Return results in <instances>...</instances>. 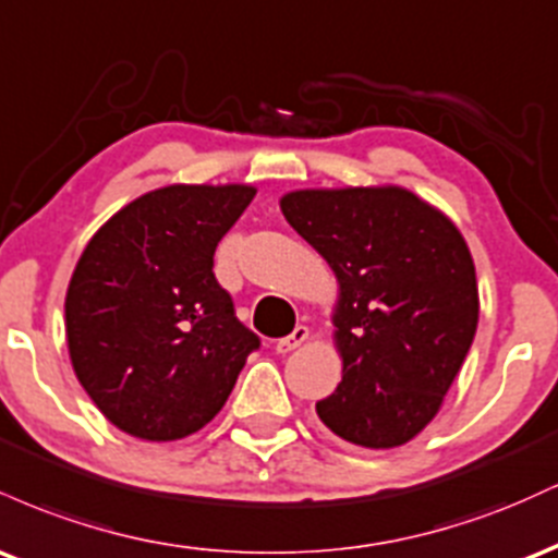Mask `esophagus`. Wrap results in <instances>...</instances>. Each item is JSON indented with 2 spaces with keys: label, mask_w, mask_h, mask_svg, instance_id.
Segmentation results:
<instances>
[{
  "label": "esophagus",
  "mask_w": 558,
  "mask_h": 558,
  "mask_svg": "<svg viewBox=\"0 0 558 558\" xmlns=\"http://www.w3.org/2000/svg\"><path fill=\"white\" fill-rule=\"evenodd\" d=\"M306 338H310V328H306V325H296V328H293L291 336L280 338V341L275 343V349H278V354H288V351L299 349V345L304 343Z\"/></svg>",
  "instance_id": "esophagus-1"
}]
</instances>
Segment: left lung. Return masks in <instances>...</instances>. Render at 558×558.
Wrapping results in <instances>:
<instances>
[{"mask_svg":"<svg viewBox=\"0 0 558 558\" xmlns=\"http://www.w3.org/2000/svg\"><path fill=\"white\" fill-rule=\"evenodd\" d=\"M280 209L338 280L332 341L343 375L317 401L319 420L362 448L409 444L444 407L477 330L464 235L401 185L299 189Z\"/></svg>","mask_w":558,"mask_h":558,"instance_id":"8db88e82","label":"left lung"}]
</instances>
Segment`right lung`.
I'll list each match as a JSON object with an SVG mask.
<instances>
[{
  "label": "right lung",
  "instance_id": "1",
  "mask_svg": "<svg viewBox=\"0 0 558 558\" xmlns=\"http://www.w3.org/2000/svg\"><path fill=\"white\" fill-rule=\"evenodd\" d=\"M246 183H172L133 198L83 248L65 296L75 377L141 440L202 430L259 338L217 283L215 248L252 204Z\"/></svg>",
  "mask_w": 558,
  "mask_h": 558
}]
</instances>
